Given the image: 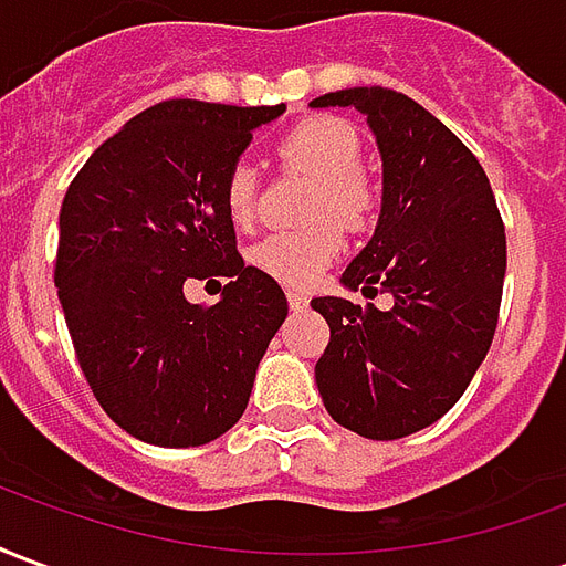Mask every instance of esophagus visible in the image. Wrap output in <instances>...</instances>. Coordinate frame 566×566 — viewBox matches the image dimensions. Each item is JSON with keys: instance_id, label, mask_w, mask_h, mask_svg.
Here are the masks:
<instances>
[{"instance_id": "34e87169", "label": "esophagus", "mask_w": 566, "mask_h": 566, "mask_svg": "<svg viewBox=\"0 0 566 566\" xmlns=\"http://www.w3.org/2000/svg\"><path fill=\"white\" fill-rule=\"evenodd\" d=\"M287 306L294 312H303V308H308V296L300 294V291H287Z\"/></svg>"}]
</instances>
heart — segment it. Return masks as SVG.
<instances>
[{"label": "heart", "instance_id": "heart-1", "mask_svg": "<svg viewBox=\"0 0 566 566\" xmlns=\"http://www.w3.org/2000/svg\"><path fill=\"white\" fill-rule=\"evenodd\" d=\"M279 157L287 169L318 181V193L308 206V221L318 223L300 233H272L251 248V263L270 279L291 287H306L331 266L343 239L339 227H360L367 218L369 193L360 169V136L339 117H308L296 124L279 145ZM223 209L235 227H248L258 211V172L239 160L230 166L223 181Z\"/></svg>", "mask_w": 566, "mask_h": 566}]
</instances>
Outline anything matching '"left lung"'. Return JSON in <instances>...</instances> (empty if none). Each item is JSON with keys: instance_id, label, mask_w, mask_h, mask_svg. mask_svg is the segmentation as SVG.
Masks as SVG:
<instances>
[{"instance_id": "8db88e82", "label": "left lung", "mask_w": 566, "mask_h": 566, "mask_svg": "<svg viewBox=\"0 0 566 566\" xmlns=\"http://www.w3.org/2000/svg\"><path fill=\"white\" fill-rule=\"evenodd\" d=\"M312 108H357L381 154V211L343 272L348 291L394 296L381 312L318 296L331 343L315 364L336 424L400 439L449 412L497 327L506 233L485 169L442 120L388 87H348Z\"/></svg>"}]
</instances>
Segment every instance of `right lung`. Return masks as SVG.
<instances>
[{"instance_id":"obj_1","label":"right lung","mask_w":566,"mask_h":566,"mask_svg":"<svg viewBox=\"0 0 566 566\" xmlns=\"http://www.w3.org/2000/svg\"><path fill=\"white\" fill-rule=\"evenodd\" d=\"M279 115L284 105L169 99L127 120L69 185L56 294L93 397L142 442L190 449L227 433L287 318L279 282L239 258L223 209L230 166ZM190 277H223L222 300L187 304Z\"/></svg>"}]
</instances>
